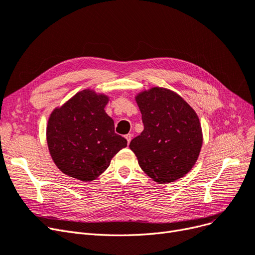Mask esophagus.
Returning a JSON list of instances; mask_svg holds the SVG:
<instances>
[{
    "instance_id": "esophagus-1",
    "label": "esophagus",
    "mask_w": 255,
    "mask_h": 255,
    "mask_svg": "<svg viewBox=\"0 0 255 255\" xmlns=\"http://www.w3.org/2000/svg\"><path fill=\"white\" fill-rule=\"evenodd\" d=\"M125 138L127 139V143L129 144V143H130V140H131V138H132V134H130V133H129V134H126V135H125Z\"/></svg>"
}]
</instances>
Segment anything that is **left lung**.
<instances>
[{"mask_svg": "<svg viewBox=\"0 0 255 255\" xmlns=\"http://www.w3.org/2000/svg\"><path fill=\"white\" fill-rule=\"evenodd\" d=\"M144 130L130 142L138 165L158 184L178 180L199 157L203 134L195 111L173 91L154 87L135 98Z\"/></svg>", "mask_w": 255, "mask_h": 255, "instance_id": "1", "label": "left lung"}]
</instances>
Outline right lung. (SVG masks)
Instances as JSON below:
<instances>
[{
	"mask_svg": "<svg viewBox=\"0 0 255 255\" xmlns=\"http://www.w3.org/2000/svg\"><path fill=\"white\" fill-rule=\"evenodd\" d=\"M107 103L106 96L83 90L51 113L47 143L53 162L65 174L84 182L96 180L127 146L104 110Z\"/></svg>",
	"mask_w": 255,
	"mask_h": 255,
	"instance_id": "add662e5",
	"label": "right lung"
}]
</instances>
